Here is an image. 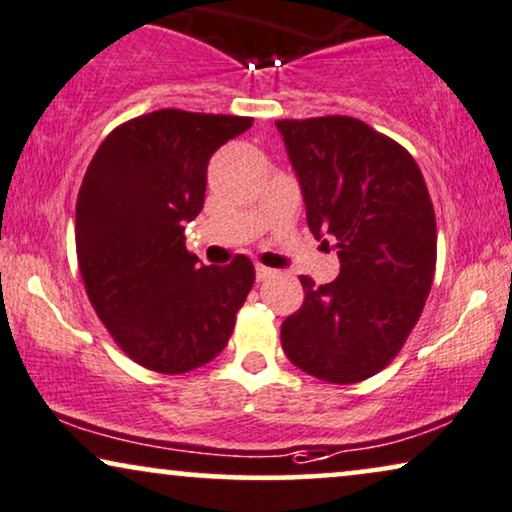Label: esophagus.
Instances as JSON below:
<instances>
[{
  "label": "esophagus",
  "mask_w": 512,
  "mask_h": 512,
  "mask_svg": "<svg viewBox=\"0 0 512 512\" xmlns=\"http://www.w3.org/2000/svg\"><path fill=\"white\" fill-rule=\"evenodd\" d=\"M270 277H275V270L263 268V265H256V280H258V282L270 280Z\"/></svg>",
  "instance_id": "34e87169"
}]
</instances>
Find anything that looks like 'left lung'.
I'll return each instance as SVG.
<instances>
[{"label":"left lung","instance_id":"8db88e82","mask_svg":"<svg viewBox=\"0 0 512 512\" xmlns=\"http://www.w3.org/2000/svg\"><path fill=\"white\" fill-rule=\"evenodd\" d=\"M315 240L336 242L341 272L282 322L305 374L357 383L400 353L433 287L437 230L421 169L402 145L353 117L277 122Z\"/></svg>","mask_w":512,"mask_h":512}]
</instances>
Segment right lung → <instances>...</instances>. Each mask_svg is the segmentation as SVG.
<instances>
[{
  "label": "right lung",
  "instance_id": "obj_1",
  "mask_svg": "<svg viewBox=\"0 0 512 512\" xmlns=\"http://www.w3.org/2000/svg\"><path fill=\"white\" fill-rule=\"evenodd\" d=\"M251 117L157 110L117 126L79 188V272L105 329L131 360L185 374L214 360L254 287L247 256L204 265L185 223L204 207L207 164Z\"/></svg>",
  "mask_w": 512,
  "mask_h": 512
}]
</instances>
